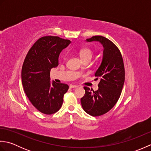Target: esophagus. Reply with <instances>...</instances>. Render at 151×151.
<instances>
[{
  "instance_id": "obj_1",
  "label": "esophagus",
  "mask_w": 151,
  "mask_h": 151,
  "mask_svg": "<svg viewBox=\"0 0 151 151\" xmlns=\"http://www.w3.org/2000/svg\"><path fill=\"white\" fill-rule=\"evenodd\" d=\"M78 87V86H76V85H72V84H70V86H69V88H77Z\"/></svg>"
}]
</instances>
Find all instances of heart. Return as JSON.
<instances>
[{
  "mask_svg": "<svg viewBox=\"0 0 151 151\" xmlns=\"http://www.w3.org/2000/svg\"><path fill=\"white\" fill-rule=\"evenodd\" d=\"M80 56L81 57V58L82 60H84L85 58H91L92 55H93V52L91 49H88V48H84V49H81L80 50Z\"/></svg>",
  "mask_w": 151,
  "mask_h": 151,
  "instance_id": "1",
  "label": "heart"
}]
</instances>
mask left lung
<instances>
[{
  "label": "left lung",
  "mask_w": 151,
  "mask_h": 151,
  "mask_svg": "<svg viewBox=\"0 0 151 151\" xmlns=\"http://www.w3.org/2000/svg\"><path fill=\"white\" fill-rule=\"evenodd\" d=\"M88 42L98 41L103 47V55L95 76L99 79V89L93 91L84 87L85 95L81 98L84 110L92 116L107 113L116 104L124 82V67L123 58L116 45L101 36L86 40Z\"/></svg>",
  "instance_id": "left-lung-1"
}]
</instances>
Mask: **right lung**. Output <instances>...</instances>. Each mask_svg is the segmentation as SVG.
Returning a JSON list of instances; mask_svg holds the SVG:
<instances>
[{"label":"right lung","mask_w":151,"mask_h":151,"mask_svg":"<svg viewBox=\"0 0 151 151\" xmlns=\"http://www.w3.org/2000/svg\"><path fill=\"white\" fill-rule=\"evenodd\" d=\"M70 43L58 36H44L33 45L25 58L21 71L22 86L31 103L41 113L52 114L62 107L69 86L51 82L50 71L58 65L60 52Z\"/></svg>","instance_id":"right-lung-1"}]
</instances>
